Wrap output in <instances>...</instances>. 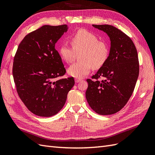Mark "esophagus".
<instances>
[{
    "mask_svg": "<svg viewBox=\"0 0 155 155\" xmlns=\"http://www.w3.org/2000/svg\"><path fill=\"white\" fill-rule=\"evenodd\" d=\"M81 81H82V80L81 79H79V78H76V79H75V82H76V83H80V82Z\"/></svg>",
    "mask_w": 155,
    "mask_h": 155,
    "instance_id": "1",
    "label": "esophagus"
}]
</instances>
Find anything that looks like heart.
Segmentation results:
<instances>
[{
	"mask_svg": "<svg viewBox=\"0 0 155 155\" xmlns=\"http://www.w3.org/2000/svg\"><path fill=\"white\" fill-rule=\"evenodd\" d=\"M72 47L63 44L59 48L62 60L68 63L73 61L77 54L79 62L72 64L68 68V73L75 78H82L91 72L92 68L98 69L106 63L109 56V47L104 41L98 40L97 35L81 29L70 38Z\"/></svg>",
	"mask_w": 155,
	"mask_h": 155,
	"instance_id": "heart-1",
	"label": "heart"
}]
</instances>
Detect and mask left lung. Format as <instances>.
Returning <instances> with one entry per match:
<instances>
[{
	"label": "left lung",
	"mask_w": 155,
	"mask_h": 155,
	"mask_svg": "<svg viewBox=\"0 0 155 155\" xmlns=\"http://www.w3.org/2000/svg\"><path fill=\"white\" fill-rule=\"evenodd\" d=\"M106 32L110 40L108 58L88 84L86 98L91 108L101 115L120 110L129 100L139 74L137 48L129 37L108 25H93ZM103 77L101 81L98 78Z\"/></svg>",
	"instance_id": "8db88e82"
}]
</instances>
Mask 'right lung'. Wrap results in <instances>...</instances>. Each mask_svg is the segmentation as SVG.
I'll return each instance as SVG.
<instances>
[{
  "label": "right lung",
  "mask_w": 155,
  "mask_h": 155,
  "mask_svg": "<svg viewBox=\"0 0 155 155\" xmlns=\"http://www.w3.org/2000/svg\"><path fill=\"white\" fill-rule=\"evenodd\" d=\"M67 30V25L42 26L25 36L15 54L12 75L16 91L37 116L57 114L74 84L73 77L55 81L66 72L55 44Z\"/></svg>",
  "instance_id": "obj_1"
}]
</instances>
